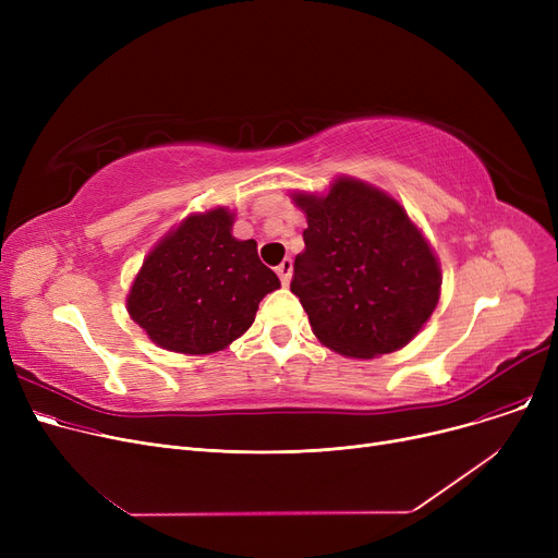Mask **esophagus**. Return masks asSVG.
Returning a JSON list of instances; mask_svg holds the SVG:
<instances>
[{"label":"esophagus","mask_w":558,"mask_h":558,"mask_svg":"<svg viewBox=\"0 0 558 558\" xmlns=\"http://www.w3.org/2000/svg\"><path fill=\"white\" fill-rule=\"evenodd\" d=\"M291 271H294V264H291V259L287 257V259H282L278 267H276V274L280 276V282L287 287L289 284V280H291Z\"/></svg>","instance_id":"esophagus-1"}]
</instances>
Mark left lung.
Masks as SVG:
<instances>
[{"instance_id": "8db88e82", "label": "left lung", "mask_w": 558, "mask_h": 558, "mask_svg": "<svg viewBox=\"0 0 558 558\" xmlns=\"http://www.w3.org/2000/svg\"><path fill=\"white\" fill-rule=\"evenodd\" d=\"M291 201L307 219L291 294L314 337L353 360L404 348L425 328L444 282L404 205L353 175H337L326 194L291 192Z\"/></svg>"}]
</instances>
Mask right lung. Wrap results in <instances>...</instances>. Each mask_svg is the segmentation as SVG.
<instances>
[{
  "label": "right lung",
  "mask_w": 558,
  "mask_h": 558,
  "mask_svg": "<svg viewBox=\"0 0 558 558\" xmlns=\"http://www.w3.org/2000/svg\"><path fill=\"white\" fill-rule=\"evenodd\" d=\"M232 223L223 205L192 213L144 257L126 310L156 345L213 355L240 339L259 301L280 289L257 257V242L234 238Z\"/></svg>",
  "instance_id": "obj_1"
}]
</instances>
